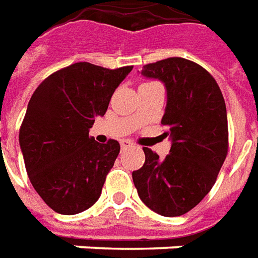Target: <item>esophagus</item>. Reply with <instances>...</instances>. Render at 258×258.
Masks as SVG:
<instances>
[{
	"label": "esophagus",
	"mask_w": 258,
	"mask_h": 258,
	"mask_svg": "<svg viewBox=\"0 0 258 258\" xmlns=\"http://www.w3.org/2000/svg\"><path fill=\"white\" fill-rule=\"evenodd\" d=\"M129 147H133V143H132L131 140H122L121 142L122 150H123V148H129Z\"/></svg>",
	"instance_id": "esophagus-1"
}]
</instances>
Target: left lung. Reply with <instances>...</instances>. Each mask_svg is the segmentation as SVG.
<instances>
[{
	"instance_id": "obj_1",
	"label": "left lung",
	"mask_w": 258,
	"mask_h": 258,
	"mask_svg": "<svg viewBox=\"0 0 258 258\" xmlns=\"http://www.w3.org/2000/svg\"><path fill=\"white\" fill-rule=\"evenodd\" d=\"M144 78L158 80L166 89L162 116L169 155L144 147L146 162L132 173L143 204L152 212L176 217L194 209L216 183L228 151L224 97L208 71L183 57L146 64Z\"/></svg>"
}]
</instances>
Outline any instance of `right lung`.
<instances>
[{"label":"right lung","mask_w":258,"mask_h":258,"mask_svg":"<svg viewBox=\"0 0 258 258\" xmlns=\"http://www.w3.org/2000/svg\"><path fill=\"white\" fill-rule=\"evenodd\" d=\"M132 69L75 63L49 75L31 96L19 143L34 189L56 213H81L100 198L121 148L116 140L97 143L89 131Z\"/></svg>","instance_id":"right-lung-1"}]
</instances>
